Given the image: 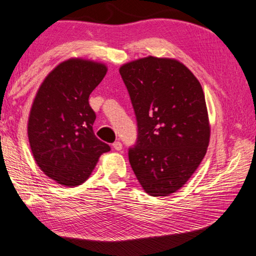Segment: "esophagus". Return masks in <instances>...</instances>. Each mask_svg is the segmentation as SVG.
Wrapping results in <instances>:
<instances>
[{
    "instance_id": "obj_1",
    "label": "esophagus",
    "mask_w": 256,
    "mask_h": 256,
    "mask_svg": "<svg viewBox=\"0 0 256 256\" xmlns=\"http://www.w3.org/2000/svg\"><path fill=\"white\" fill-rule=\"evenodd\" d=\"M113 148H114L116 150H122V144L120 143V142H116V143H113Z\"/></svg>"
}]
</instances>
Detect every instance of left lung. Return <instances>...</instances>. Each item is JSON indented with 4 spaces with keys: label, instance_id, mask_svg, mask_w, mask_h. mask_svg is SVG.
<instances>
[{
    "label": "left lung",
    "instance_id": "1",
    "mask_svg": "<svg viewBox=\"0 0 256 256\" xmlns=\"http://www.w3.org/2000/svg\"><path fill=\"white\" fill-rule=\"evenodd\" d=\"M119 72L135 110L138 137L129 162L150 196L179 190L202 162L211 128L202 86L194 74L170 58L127 62Z\"/></svg>",
    "mask_w": 256,
    "mask_h": 256
}]
</instances>
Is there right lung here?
I'll use <instances>...</instances> for the list:
<instances>
[{
	"label": "right lung",
	"mask_w": 256,
	"mask_h": 256,
	"mask_svg": "<svg viewBox=\"0 0 256 256\" xmlns=\"http://www.w3.org/2000/svg\"><path fill=\"white\" fill-rule=\"evenodd\" d=\"M106 71L102 62L71 58L45 77L32 100L27 132L34 160L58 185H82L110 150L94 135L88 103Z\"/></svg>",
	"instance_id": "obj_1"
}]
</instances>
